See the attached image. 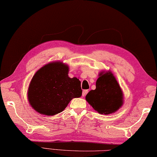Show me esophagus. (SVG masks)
Returning <instances> with one entry per match:
<instances>
[{
	"instance_id": "34e87169",
	"label": "esophagus",
	"mask_w": 157,
	"mask_h": 157,
	"mask_svg": "<svg viewBox=\"0 0 157 157\" xmlns=\"http://www.w3.org/2000/svg\"><path fill=\"white\" fill-rule=\"evenodd\" d=\"M88 92V90H83L82 91V96H85V95L87 94Z\"/></svg>"
}]
</instances>
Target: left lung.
<instances>
[{
	"label": "left lung",
	"mask_w": 157,
	"mask_h": 157,
	"mask_svg": "<svg viewBox=\"0 0 157 157\" xmlns=\"http://www.w3.org/2000/svg\"><path fill=\"white\" fill-rule=\"evenodd\" d=\"M85 99L98 113L109 115L122 107L124 94L112 72L102 71L96 81V89L89 91Z\"/></svg>",
	"instance_id": "1"
}]
</instances>
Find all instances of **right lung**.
Listing matches in <instances>:
<instances>
[{"mask_svg": "<svg viewBox=\"0 0 157 157\" xmlns=\"http://www.w3.org/2000/svg\"><path fill=\"white\" fill-rule=\"evenodd\" d=\"M69 66L52 61L38 70L29 83L28 101L40 114L52 116L63 111L75 98L82 95L81 81L68 76Z\"/></svg>", "mask_w": 157, "mask_h": 157, "instance_id": "obj_1", "label": "right lung"}]
</instances>
